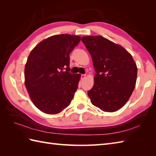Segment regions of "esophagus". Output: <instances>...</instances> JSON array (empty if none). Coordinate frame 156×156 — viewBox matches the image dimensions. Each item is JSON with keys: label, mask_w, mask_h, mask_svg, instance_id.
<instances>
[{"label": "esophagus", "mask_w": 156, "mask_h": 156, "mask_svg": "<svg viewBox=\"0 0 156 156\" xmlns=\"http://www.w3.org/2000/svg\"><path fill=\"white\" fill-rule=\"evenodd\" d=\"M86 78V75L85 74H82L81 75V79L82 80H83V79H84Z\"/></svg>", "instance_id": "obj_1"}]
</instances>
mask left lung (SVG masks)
Segmentation results:
<instances>
[{
    "label": "left lung",
    "instance_id": "left-lung-1",
    "mask_svg": "<svg viewBox=\"0 0 156 156\" xmlns=\"http://www.w3.org/2000/svg\"><path fill=\"white\" fill-rule=\"evenodd\" d=\"M82 41L92 56L96 74L88 95L91 103L105 112H115L126 104L137 80V68L121 45L101 35L84 36Z\"/></svg>",
    "mask_w": 156,
    "mask_h": 156
}]
</instances>
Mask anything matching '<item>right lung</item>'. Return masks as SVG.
<instances>
[{
  "label": "right lung",
  "instance_id": "1",
  "mask_svg": "<svg viewBox=\"0 0 156 156\" xmlns=\"http://www.w3.org/2000/svg\"><path fill=\"white\" fill-rule=\"evenodd\" d=\"M80 39L69 34L53 35L39 43L28 56L25 85L33 103L44 113H59L74 98L81 75L69 72V55Z\"/></svg>",
  "mask_w": 156,
  "mask_h": 156
}]
</instances>
